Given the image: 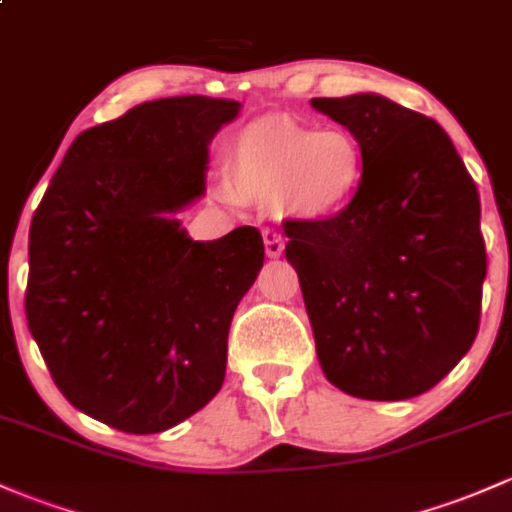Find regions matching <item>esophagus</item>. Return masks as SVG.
<instances>
[{"instance_id": "obj_1", "label": "esophagus", "mask_w": 512, "mask_h": 512, "mask_svg": "<svg viewBox=\"0 0 512 512\" xmlns=\"http://www.w3.org/2000/svg\"><path fill=\"white\" fill-rule=\"evenodd\" d=\"M263 244H266V256L268 258L283 256L285 239L278 232H273V229H266V232H263Z\"/></svg>"}]
</instances>
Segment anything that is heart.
Here are the masks:
<instances>
[{
  "label": "heart",
  "mask_w": 512,
  "mask_h": 512,
  "mask_svg": "<svg viewBox=\"0 0 512 512\" xmlns=\"http://www.w3.org/2000/svg\"><path fill=\"white\" fill-rule=\"evenodd\" d=\"M364 148L344 129H310L280 114L239 131L229 151V178L214 183L224 205L268 202L290 222H317L349 205L364 183Z\"/></svg>",
  "instance_id": "1"
}]
</instances>
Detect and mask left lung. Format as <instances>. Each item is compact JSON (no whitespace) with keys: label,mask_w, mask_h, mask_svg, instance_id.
Returning <instances> with one entry per match:
<instances>
[{"label":"left lung","mask_w":512,"mask_h":512,"mask_svg":"<svg viewBox=\"0 0 512 512\" xmlns=\"http://www.w3.org/2000/svg\"><path fill=\"white\" fill-rule=\"evenodd\" d=\"M310 104L346 126L366 158L342 212L285 224L317 359L354 398H415L476 339L486 278L476 185L442 126L388 97Z\"/></svg>","instance_id":"8db88e82"}]
</instances>
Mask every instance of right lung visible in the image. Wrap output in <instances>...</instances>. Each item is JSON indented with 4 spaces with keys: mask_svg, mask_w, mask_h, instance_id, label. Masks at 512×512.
I'll return each instance as SVG.
<instances>
[{
    "mask_svg": "<svg viewBox=\"0 0 512 512\" xmlns=\"http://www.w3.org/2000/svg\"><path fill=\"white\" fill-rule=\"evenodd\" d=\"M239 112L166 97L82 131L31 219V337L70 405L114 430H170L224 383L263 239L195 241L178 212L205 195L212 139Z\"/></svg>",
    "mask_w": 512,
    "mask_h": 512,
    "instance_id": "add662e5",
    "label": "right lung"
}]
</instances>
